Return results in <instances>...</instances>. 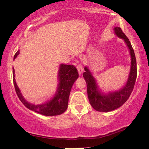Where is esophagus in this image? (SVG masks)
<instances>
[{
  "label": "esophagus",
  "mask_w": 149,
  "mask_h": 149,
  "mask_svg": "<svg viewBox=\"0 0 149 149\" xmlns=\"http://www.w3.org/2000/svg\"><path fill=\"white\" fill-rule=\"evenodd\" d=\"M77 71H78V73L79 75H81L82 74V72H83V67H82V65L81 64H79L77 66Z\"/></svg>",
  "instance_id": "obj_1"
}]
</instances>
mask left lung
<instances>
[{
  "mask_svg": "<svg viewBox=\"0 0 149 149\" xmlns=\"http://www.w3.org/2000/svg\"><path fill=\"white\" fill-rule=\"evenodd\" d=\"M114 31L115 35H116L119 38L123 39L127 45L131 57V65L127 81L123 88L118 91L109 92L106 94H104L100 89L96 79L93 76L90 69L87 66L84 68L85 72L83 74V76L87 84L89 101L92 108L98 112H110L123 105L131 94L136 79V57L131 43L120 27L115 26Z\"/></svg>",
  "mask_w": 149,
  "mask_h": 149,
  "instance_id": "left-lung-1",
  "label": "left lung"
}]
</instances>
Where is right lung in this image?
I'll return each instance as SVG.
<instances>
[{
  "instance_id": "obj_1",
  "label": "right lung",
  "mask_w": 149,
  "mask_h": 149,
  "mask_svg": "<svg viewBox=\"0 0 149 149\" xmlns=\"http://www.w3.org/2000/svg\"><path fill=\"white\" fill-rule=\"evenodd\" d=\"M19 54V50L15 53L14 59ZM13 83H14L15 91L18 97L21 102L28 109L34 111L44 116H57L61 114L67 110L68 106V100L71 89L75 80L78 78L79 74L77 70L74 65L60 64L58 70V81L56 92L50 100L41 104H33L29 103L23 96L21 91L15 80V70L13 68Z\"/></svg>"
}]
</instances>
